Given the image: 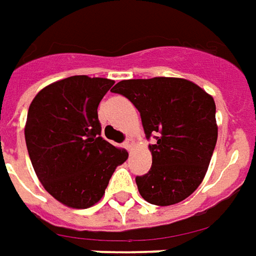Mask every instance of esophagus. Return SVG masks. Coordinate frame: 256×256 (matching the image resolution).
Returning <instances> with one entry per match:
<instances>
[{"label": "esophagus", "mask_w": 256, "mask_h": 256, "mask_svg": "<svg viewBox=\"0 0 256 256\" xmlns=\"http://www.w3.org/2000/svg\"><path fill=\"white\" fill-rule=\"evenodd\" d=\"M124 145H125V148L128 149V150H131L132 146H134V139H132V138H126V139H125Z\"/></svg>", "instance_id": "esophagus-1"}]
</instances>
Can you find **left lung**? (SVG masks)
<instances>
[{"mask_svg": "<svg viewBox=\"0 0 256 256\" xmlns=\"http://www.w3.org/2000/svg\"><path fill=\"white\" fill-rule=\"evenodd\" d=\"M138 108L149 145L152 167L135 181L149 204H178L205 177L218 140L216 104L198 84L180 78L128 79L112 89Z\"/></svg>", "mask_w": 256, "mask_h": 256, "instance_id": "obj_1", "label": "left lung"}]
</instances>
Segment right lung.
I'll use <instances>...</instances> for the list:
<instances>
[{"mask_svg": "<svg viewBox=\"0 0 256 256\" xmlns=\"http://www.w3.org/2000/svg\"><path fill=\"white\" fill-rule=\"evenodd\" d=\"M114 80L86 75L48 84L33 98L24 128L32 166L61 204L86 209L98 202L128 152L102 136L98 103Z\"/></svg>", "mask_w": 256, "mask_h": 256, "instance_id": "right-lung-1", "label": "right lung"}]
</instances>
